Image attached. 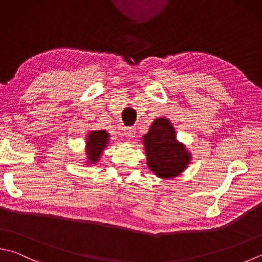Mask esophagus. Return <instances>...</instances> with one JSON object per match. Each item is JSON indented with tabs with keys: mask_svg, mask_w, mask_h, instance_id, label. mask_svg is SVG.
I'll use <instances>...</instances> for the list:
<instances>
[{
	"mask_svg": "<svg viewBox=\"0 0 262 262\" xmlns=\"http://www.w3.org/2000/svg\"><path fill=\"white\" fill-rule=\"evenodd\" d=\"M136 127L133 126H126L124 127V131H123V135H124L126 138H129V139H131V138H133L136 136Z\"/></svg>",
	"mask_w": 262,
	"mask_h": 262,
	"instance_id": "esophagus-1",
	"label": "esophagus"
}]
</instances>
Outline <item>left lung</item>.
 <instances>
[{
    "label": "left lung",
    "instance_id": "left-lung-1",
    "mask_svg": "<svg viewBox=\"0 0 262 262\" xmlns=\"http://www.w3.org/2000/svg\"><path fill=\"white\" fill-rule=\"evenodd\" d=\"M148 167L160 178H172L185 170L189 154L177 141L176 131L167 118H157L144 137Z\"/></svg>",
    "mask_w": 262,
    "mask_h": 262
}]
</instances>
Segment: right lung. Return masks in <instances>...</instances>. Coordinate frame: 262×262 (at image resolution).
Instances as JSON below:
<instances>
[{"mask_svg":"<svg viewBox=\"0 0 262 262\" xmlns=\"http://www.w3.org/2000/svg\"><path fill=\"white\" fill-rule=\"evenodd\" d=\"M108 141V133L106 131H92L88 137L86 145L89 147V162L96 163L99 160L101 150L106 147Z\"/></svg>","mask_w":262,"mask_h":262,"instance_id":"1","label":"right lung"}]
</instances>
